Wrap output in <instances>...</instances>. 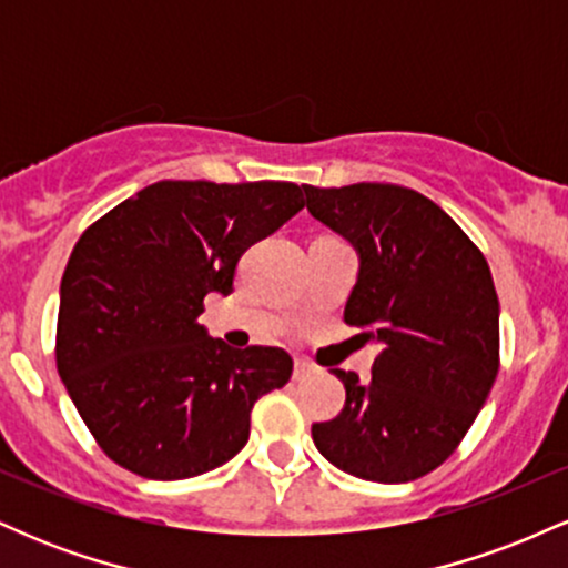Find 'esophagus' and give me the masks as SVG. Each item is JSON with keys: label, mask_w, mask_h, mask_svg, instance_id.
Here are the masks:
<instances>
[{"label": "esophagus", "mask_w": 568, "mask_h": 568, "mask_svg": "<svg viewBox=\"0 0 568 568\" xmlns=\"http://www.w3.org/2000/svg\"><path fill=\"white\" fill-rule=\"evenodd\" d=\"M315 366H312V363L310 361H302V357H298V361H296V368H293V379H296V382H304V379H310V376L312 374H315Z\"/></svg>", "instance_id": "34e87169"}]
</instances>
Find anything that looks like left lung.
Masks as SVG:
<instances>
[{
  "label": "left lung",
  "instance_id": "left-lung-1",
  "mask_svg": "<svg viewBox=\"0 0 568 568\" xmlns=\"http://www.w3.org/2000/svg\"><path fill=\"white\" fill-rule=\"evenodd\" d=\"M306 211L361 253L344 323L382 344L371 379L336 368L347 400L312 440L338 470L408 484L456 452L499 374V298L480 247L397 184L304 186Z\"/></svg>",
  "mask_w": 568,
  "mask_h": 568
}]
</instances>
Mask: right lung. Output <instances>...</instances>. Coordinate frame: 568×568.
<instances>
[{
    "label": "right lung",
    "mask_w": 568,
    "mask_h": 568,
    "mask_svg": "<svg viewBox=\"0 0 568 568\" xmlns=\"http://www.w3.org/2000/svg\"><path fill=\"white\" fill-rule=\"evenodd\" d=\"M304 207L291 181H158L93 221L61 280L55 366L101 452L152 480L230 462L256 400L291 379L277 347L232 349L197 323L240 256Z\"/></svg>",
    "instance_id": "1"
}]
</instances>
